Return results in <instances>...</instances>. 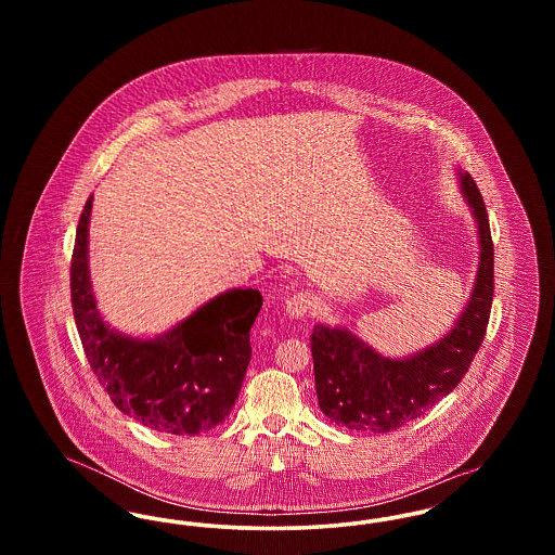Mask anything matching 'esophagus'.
Masks as SVG:
<instances>
[{
  "instance_id": "34e87169",
  "label": "esophagus",
  "mask_w": 555,
  "mask_h": 555,
  "mask_svg": "<svg viewBox=\"0 0 555 555\" xmlns=\"http://www.w3.org/2000/svg\"><path fill=\"white\" fill-rule=\"evenodd\" d=\"M312 310V297L310 293H293L285 301V312L289 318H304L310 314Z\"/></svg>"
}]
</instances>
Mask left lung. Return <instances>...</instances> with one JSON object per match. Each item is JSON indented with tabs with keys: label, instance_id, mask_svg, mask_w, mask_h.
<instances>
[{
	"label": "left lung",
	"instance_id": "left-lung-1",
	"mask_svg": "<svg viewBox=\"0 0 555 555\" xmlns=\"http://www.w3.org/2000/svg\"><path fill=\"white\" fill-rule=\"evenodd\" d=\"M455 175L478 237V266L466 306L443 337L403 358L383 356L344 324H317L310 345L318 405L331 423L366 433L396 430L449 396L470 369L491 314L493 241L473 177L462 168Z\"/></svg>",
	"mask_w": 555,
	"mask_h": 555
}]
</instances>
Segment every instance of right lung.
Here are the masks:
<instances>
[{
	"instance_id": "add662e5",
	"label": "right lung",
	"mask_w": 555,
	"mask_h": 555,
	"mask_svg": "<svg viewBox=\"0 0 555 555\" xmlns=\"http://www.w3.org/2000/svg\"><path fill=\"white\" fill-rule=\"evenodd\" d=\"M93 195L80 214L70 293L80 341L100 385L132 421L166 435H202L224 423L251 360L256 289L224 291L154 337H134L102 317L89 272Z\"/></svg>"
}]
</instances>
